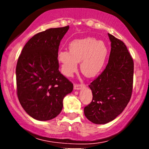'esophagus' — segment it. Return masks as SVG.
<instances>
[{
	"label": "esophagus",
	"mask_w": 149,
	"mask_h": 149,
	"mask_svg": "<svg viewBox=\"0 0 149 149\" xmlns=\"http://www.w3.org/2000/svg\"><path fill=\"white\" fill-rule=\"evenodd\" d=\"M83 88V85H80V84H74V90H79L80 89H82Z\"/></svg>",
	"instance_id": "34e87169"
}]
</instances>
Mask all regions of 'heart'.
I'll return each instance as SVG.
<instances>
[{"mask_svg":"<svg viewBox=\"0 0 149 149\" xmlns=\"http://www.w3.org/2000/svg\"><path fill=\"white\" fill-rule=\"evenodd\" d=\"M107 54V47L103 41L94 38H85L71 42L69 51H59L57 59L64 76H72L78 70V62L80 61L82 72L92 78L103 70Z\"/></svg>","mask_w":149,"mask_h":149,"instance_id":"obj_1","label":"heart"}]
</instances>
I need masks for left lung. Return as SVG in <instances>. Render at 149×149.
I'll use <instances>...</instances> for the list:
<instances>
[{
	"label": "left lung",
	"instance_id": "obj_1",
	"mask_svg": "<svg viewBox=\"0 0 149 149\" xmlns=\"http://www.w3.org/2000/svg\"><path fill=\"white\" fill-rule=\"evenodd\" d=\"M111 52L106 69L89 85L92 101L84 108L85 117L95 124L114 120L127 107L133 85L134 62L123 41L108 33Z\"/></svg>",
	"mask_w": 149,
	"mask_h": 149
}]
</instances>
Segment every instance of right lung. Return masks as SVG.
Listing matches in <instances>:
<instances>
[{
	"label": "right lung",
	"instance_id": "right-lung-1",
	"mask_svg": "<svg viewBox=\"0 0 149 149\" xmlns=\"http://www.w3.org/2000/svg\"><path fill=\"white\" fill-rule=\"evenodd\" d=\"M66 26L34 35L26 43L16 67L17 97L33 118L46 121L60 113L64 97L73 85L59 71L58 49L69 30Z\"/></svg>",
	"mask_w": 149,
	"mask_h": 149
}]
</instances>
